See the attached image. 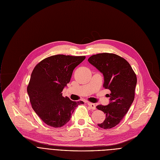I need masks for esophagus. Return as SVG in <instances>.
<instances>
[{"label":"esophagus","instance_id":"esophagus-1","mask_svg":"<svg viewBox=\"0 0 160 160\" xmlns=\"http://www.w3.org/2000/svg\"><path fill=\"white\" fill-rule=\"evenodd\" d=\"M88 105L89 106V107L90 108V109H91L92 110H94L96 109V106L95 104L93 103H91V102H88Z\"/></svg>","mask_w":160,"mask_h":160}]
</instances>
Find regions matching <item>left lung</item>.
<instances>
[{
	"label": "left lung",
	"instance_id": "obj_1",
	"mask_svg": "<svg viewBox=\"0 0 160 160\" xmlns=\"http://www.w3.org/2000/svg\"><path fill=\"white\" fill-rule=\"evenodd\" d=\"M88 62L103 74V86L110 91L108 105L97 106L106 114L104 122L98 126L104 129L113 128L123 119L133 101L136 74L125 59L115 54L93 55Z\"/></svg>",
	"mask_w": 160,
	"mask_h": 160
}]
</instances>
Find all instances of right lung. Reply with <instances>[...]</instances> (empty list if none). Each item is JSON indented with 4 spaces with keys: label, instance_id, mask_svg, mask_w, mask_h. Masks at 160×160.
I'll return each instance as SVG.
<instances>
[{
    "label": "right lung",
    "instance_id": "add662e5",
    "mask_svg": "<svg viewBox=\"0 0 160 160\" xmlns=\"http://www.w3.org/2000/svg\"><path fill=\"white\" fill-rule=\"evenodd\" d=\"M85 58L54 55L44 59L33 69L27 92L33 110L46 124L63 127L70 120L75 108L83 103L63 97L62 92L69 83L75 67Z\"/></svg>",
    "mask_w": 160,
    "mask_h": 160
}]
</instances>
